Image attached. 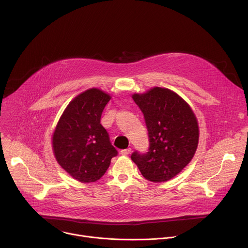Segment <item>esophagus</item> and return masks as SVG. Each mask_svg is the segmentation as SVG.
Returning a JSON list of instances; mask_svg holds the SVG:
<instances>
[{
	"label": "esophagus",
	"mask_w": 248,
	"mask_h": 248,
	"mask_svg": "<svg viewBox=\"0 0 248 248\" xmlns=\"http://www.w3.org/2000/svg\"><path fill=\"white\" fill-rule=\"evenodd\" d=\"M131 152V148H127V149H124L121 151L122 155H128Z\"/></svg>",
	"instance_id": "34e87169"
}]
</instances>
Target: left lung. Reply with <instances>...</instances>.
<instances>
[{"label": "left lung", "instance_id": "8db88e82", "mask_svg": "<svg viewBox=\"0 0 248 248\" xmlns=\"http://www.w3.org/2000/svg\"><path fill=\"white\" fill-rule=\"evenodd\" d=\"M132 99L144 115L150 144L146 154L135 151L131 160L146 180L167 182L180 173L196 152V116L179 94L168 88L153 87L142 94L134 93Z\"/></svg>", "mask_w": 248, "mask_h": 248}]
</instances>
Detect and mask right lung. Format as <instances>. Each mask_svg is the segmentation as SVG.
<instances>
[{"label": "right lung", "mask_w": 248, "mask_h": 248, "mask_svg": "<svg viewBox=\"0 0 248 248\" xmlns=\"http://www.w3.org/2000/svg\"><path fill=\"white\" fill-rule=\"evenodd\" d=\"M111 98L98 88L80 93L66 106L53 132L52 147L57 162L80 183L101 179L118 154L100 124Z\"/></svg>", "instance_id": "obj_1"}]
</instances>
